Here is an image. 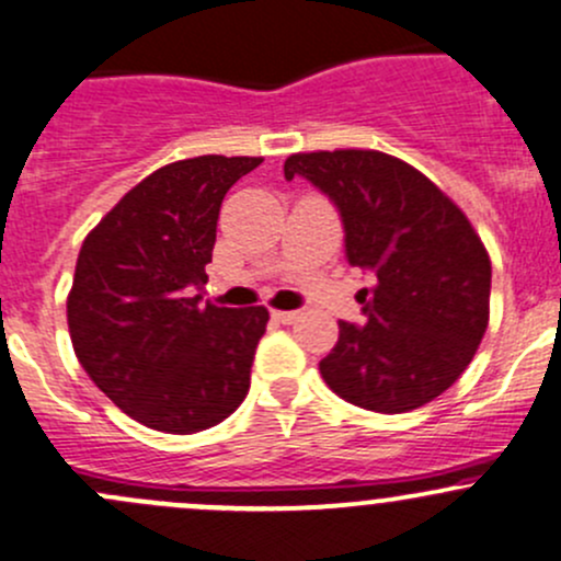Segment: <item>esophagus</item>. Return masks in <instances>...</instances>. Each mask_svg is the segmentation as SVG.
Returning <instances> with one entry per match:
<instances>
[{
  "instance_id": "obj_1",
  "label": "esophagus",
  "mask_w": 561,
  "mask_h": 561,
  "mask_svg": "<svg viewBox=\"0 0 561 561\" xmlns=\"http://www.w3.org/2000/svg\"><path fill=\"white\" fill-rule=\"evenodd\" d=\"M271 314H274V320H279L282 325H290V322L298 320V312H279V309H276V312Z\"/></svg>"
}]
</instances>
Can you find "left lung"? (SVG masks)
<instances>
[{
	"instance_id": "left-lung-1",
	"label": "left lung",
	"mask_w": 561,
	"mask_h": 561,
	"mask_svg": "<svg viewBox=\"0 0 561 561\" xmlns=\"http://www.w3.org/2000/svg\"><path fill=\"white\" fill-rule=\"evenodd\" d=\"M293 175L336 203L347 260L375 274L358 293L366 322H339L322 380L386 415L428 404L461 377L489 328L491 260L472 222L432 179L375 149L290 154Z\"/></svg>"
}]
</instances>
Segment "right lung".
<instances>
[{"label":"right lung","mask_w":561,"mask_h":561,"mask_svg":"<svg viewBox=\"0 0 561 561\" xmlns=\"http://www.w3.org/2000/svg\"><path fill=\"white\" fill-rule=\"evenodd\" d=\"M263 157L179 160L135 184L78 252L67 325L118 410L165 434L222 423L247 399L268 309L206 304V265L230 186Z\"/></svg>","instance_id":"add662e5"}]
</instances>
